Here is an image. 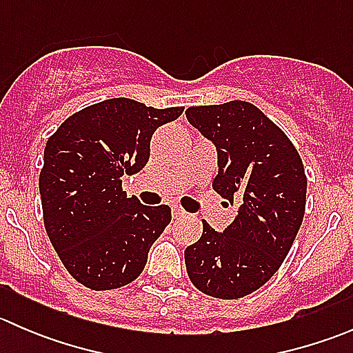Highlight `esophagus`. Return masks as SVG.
<instances>
[{
	"label": "esophagus",
	"instance_id": "obj_1",
	"mask_svg": "<svg viewBox=\"0 0 353 353\" xmlns=\"http://www.w3.org/2000/svg\"><path fill=\"white\" fill-rule=\"evenodd\" d=\"M172 215H174V219H184V216H188V213L184 212V210L181 208V206H174V208H172Z\"/></svg>",
	"mask_w": 353,
	"mask_h": 353
}]
</instances>
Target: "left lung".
I'll return each instance as SVG.
<instances>
[{
	"instance_id": "1",
	"label": "left lung",
	"mask_w": 353,
	"mask_h": 353,
	"mask_svg": "<svg viewBox=\"0 0 353 353\" xmlns=\"http://www.w3.org/2000/svg\"><path fill=\"white\" fill-rule=\"evenodd\" d=\"M186 117L216 147L213 190L239 205L223 232L203 220L201 237L184 251L188 276L203 294L241 299L275 275L301 229L307 191L302 159L287 134L249 102L196 105L186 109Z\"/></svg>"
}]
</instances>
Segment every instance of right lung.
Listing matches in <instances>:
<instances>
[{"label":"right lung","instance_id":"obj_1","mask_svg":"<svg viewBox=\"0 0 353 353\" xmlns=\"http://www.w3.org/2000/svg\"><path fill=\"white\" fill-rule=\"evenodd\" d=\"M183 110L108 99L68 117L46 143L39 176L46 232L81 285L110 290L143 272L172 215L167 205L128 198L121 179L143 169L152 134Z\"/></svg>","mask_w":353,"mask_h":353}]
</instances>
